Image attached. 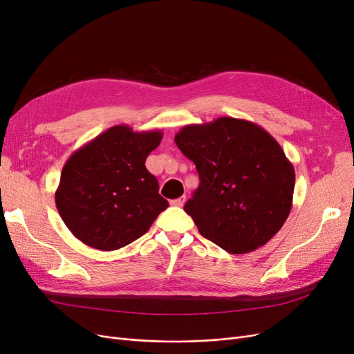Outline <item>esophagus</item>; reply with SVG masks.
Returning <instances> with one entry per match:
<instances>
[{"mask_svg": "<svg viewBox=\"0 0 354 354\" xmlns=\"http://www.w3.org/2000/svg\"><path fill=\"white\" fill-rule=\"evenodd\" d=\"M185 202H186V196H180V198H177V199L171 201V205H174V207H183Z\"/></svg>", "mask_w": 354, "mask_h": 354, "instance_id": "obj_1", "label": "esophagus"}]
</instances>
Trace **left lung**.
<instances>
[{
	"label": "left lung",
	"instance_id": "1",
	"mask_svg": "<svg viewBox=\"0 0 354 354\" xmlns=\"http://www.w3.org/2000/svg\"><path fill=\"white\" fill-rule=\"evenodd\" d=\"M174 140L198 169L199 187L185 211L202 236L245 254L281 230L292 208L295 171L264 128L221 116L183 127Z\"/></svg>",
	"mask_w": 354,
	"mask_h": 354
}]
</instances>
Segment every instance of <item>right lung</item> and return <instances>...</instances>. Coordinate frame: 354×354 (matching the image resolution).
<instances>
[{"instance_id": "right-lung-1", "label": "right lung", "mask_w": 354, "mask_h": 354, "mask_svg": "<svg viewBox=\"0 0 354 354\" xmlns=\"http://www.w3.org/2000/svg\"><path fill=\"white\" fill-rule=\"evenodd\" d=\"M160 140V130L133 131L121 124L69 156L55 198L75 238L95 250L115 251L151 229L168 207L145 165Z\"/></svg>"}]
</instances>
